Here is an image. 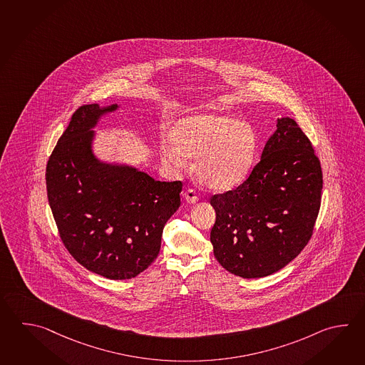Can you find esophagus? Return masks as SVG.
<instances>
[{"label":"esophagus","instance_id":"1","mask_svg":"<svg viewBox=\"0 0 365 365\" xmlns=\"http://www.w3.org/2000/svg\"><path fill=\"white\" fill-rule=\"evenodd\" d=\"M185 199H186L187 202L194 204V202L199 200V194L195 191L194 188H190L185 192Z\"/></svg>","mask_w":365,"mask_h":365}]
</instances>
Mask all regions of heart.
<instances>
[{
	"mask_svg": "<svg viewBox=\"0 0 365 365\" xmlns=\"http://www.w3.org/2000/svg\"><path fill=\"white\" fill-rule=\"evenodd\" d=\"M171 144L163 145V156L183 165L195 157L192 170L202 186L226 191L246 178L257 148L253 127L246 120L218 113H199L179 119L170 133Z\"/></svg>",
	"mask_w": 365,
	"mask_h": 365,
	"instance_id": "heart-1",
	"label": "heart"
}]
</instances>
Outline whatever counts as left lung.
I'll return each instance as SVG.
<instances>
[{
    "label": "left lung",
    "mask_w": 365,
    "mask_h": 365,
    "mask_svg": "<svg viewBox=\"0 0 365 365\" xmlns=\"http://www.w3.org/2000/svg\"><path fill=\"white\" fill-rule=\"evenodd\" d=\"M321 191L320 160L309 139L294 119H277L250 177L235 190L210 197L217 261L243 278L267 277L286 267L312 237Z\"/></svg>",
    "instance_id": "1"
}]
</instances>
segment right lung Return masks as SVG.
<instances>
[{"mask_svg":"<svg viewBox=\"0 0 365 365\" xmlns=\"http://www.w3.org/2000/svg\"><path fill=\"white\" fill-rule=\"evenodd\" d=\"M118 105L75 110L46 164V192L67 251L109 279H130L156 260L165 223L180 205L182 182H160L133 166L106 164L92 142L101 115Z\"/></svg>","mask_w":365,"mask_h":365,"instance_id":"add662e5","label":"right lung"}]
</instances>
